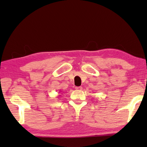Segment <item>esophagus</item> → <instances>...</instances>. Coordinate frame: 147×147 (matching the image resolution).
Here are the masks:
<instances>
[{"label": "esophagus", "mask_w": 147, "mask_h": 147, "mask_svg": "<svg viewBox=\"0 0 147 147\" xmlns=\"http://www.w3.org/2000/svg\"><path fill=\"white\" fill-rule=\"evenodd\" d=\"M75 89L77 90H82V87H81V86H80V87H76Z\"/></svg>", "instance_id": "esophagus-1"}]
</instances>
